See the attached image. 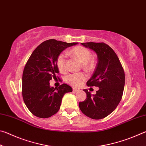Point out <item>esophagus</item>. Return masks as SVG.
Masks as SVG:
<instances>
[{"instance_id": "34e87169", "label": "esophagus", "mask_w": 146, "mask_h": 146, "mask_svg": "<svg viewBox=\"0 0 146 146\" xmlns=\"http://www.w3.org/2000/svg\"><path fill=\"white\" fill-rule=\"evenodd\" d=\"M80 90H79V89H77V88H73V92H75V93H76V92H78V91H80Z\"/></svg>"}]
</instances>
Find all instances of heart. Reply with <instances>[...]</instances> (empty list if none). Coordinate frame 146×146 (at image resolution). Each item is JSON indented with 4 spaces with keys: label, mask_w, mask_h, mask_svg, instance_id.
I'll list each match as a JSON object with an SVG mask.
<instances>
[{
    "label": "heart",
    "mask_w": 146,
    "mask_h": 146,
    "mask_svg": "<svg viewBox=\"0 0 146 146\" xmlns=\"http://www.w3.org/2000/svg\"><path fill=\"white\" fill-rule=\"evenodd\" d=\"M73 56L78 59L82 63V67L86 71L92 70L95 66V60L91 58V51L83 46H76L70 51ZM56 66L61 72H66L67 70L66 64V56L64 54L60 53L56 58ZM85 75L82 73H73L68 76L66 80L73 86H80L85 80Z\"/></svg>",
    "instance_id": "heart-1"
}]
</instances>
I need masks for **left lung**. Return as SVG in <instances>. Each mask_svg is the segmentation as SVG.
Here are the masks:
<instances>
[{
  "label": "left lung",
  "instance_id": "left-lung-1",
  "mask_svg": "<svg viewBox=\"0 0 146 146\" xmlns=\"http://www.w3.org/2000/svg\"><path fill=\"white\" fill-rule=\"evenodd\" d=\"M82 46L93 51L98 62L88 86H97L99 90L91 95L84 90L87 98L79 102L81 111L91 118L102 119L111 114L122 99L125 84V75L119 58L111 48L105 43L86 42Z\"/></svg>",
  "mask_w": 146,
  "mask_h": 146
}]
</instances>
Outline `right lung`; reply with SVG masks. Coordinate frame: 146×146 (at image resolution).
Wrapping results in <instances>:
<instances>
[{"instance_id":"right-lung-1","label":"right lung","mask_w":146,"mask_h":146,"mask_svg":"<svg viewBox=\"0 0 146 146\" xmlns=\"http://www.w3.org/2000/svg\"><path fill=\"white\" fill-rule=\"evenodd\" d=\"M78 42L67 43L50 39L43 42L28 59L23 75V97L30 112L39 118H49L58 111L65 93L72 88L62 84L58 88L49 85L52 78H56L59 71L56 58L69 47Z\"/></svg>"}]
</instances>
